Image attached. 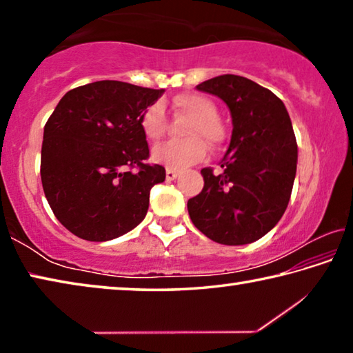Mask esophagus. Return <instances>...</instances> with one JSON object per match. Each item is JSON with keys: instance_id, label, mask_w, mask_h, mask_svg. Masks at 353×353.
<instances>
[{"instance_id": "1", "label": "esophagus", "mask_w": 353, "mask_h": 353, "mask_svg": "<svg viewBox=\"0 0 353 353\" xmlns=\"http://www.w3.org/2000/svg\"><path fill=\"white\" fill-rule=\"evenodd\" d=\"M177 176H179V171L177 170L166 168V181H174Z\"/></svg>"}]
</instances>
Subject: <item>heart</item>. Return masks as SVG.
Here are the masks:
<instances>
[{"mask_svg":"<svg viewBox=\"0 0 353 353\" xmlns=\"http://www.w3.org/2000/svg\"><path fill=\"white\" fill-rule=\"evenodd\" d=\"M176 109L193 118L187 129L188 140H170L152 149V159L166 168L181 170L201 162L205 157L207 146L216 148L224 140V126L218 119V109L212 99L199 93H181L174 98ZM143 134L149 140H159L166 130V113L163 103L149 105L140 119Z\"/></svg>","mask_w":353,"mask_h":353,"instance_id":"heart-1","label":"heart"}]
</instances>
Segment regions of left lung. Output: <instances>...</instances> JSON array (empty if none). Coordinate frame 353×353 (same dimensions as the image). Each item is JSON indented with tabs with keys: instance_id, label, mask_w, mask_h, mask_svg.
I'll return each instance as SVG.
<instances>
[{
	"instance_id": "obj_1",
	"label": "left lung",
	"mask_w": 353,
	"mask_h": 353,
	"mask_svg": "<svg viewBox=\"0 0 353 353\" xmlns=\"http://www.w3.org/2000/svg\"><path fill=\"white\" fill-rule=\"evenodd\" d=\"M196 88L224 101L234 129L221 172L201 170L204 188L188 201L190 218L219 244L254 243L274 229L290 202L297 166L290 115L282 99L248 77L223 74Z\"/></svg>"
}]
</instances>
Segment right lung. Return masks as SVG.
<instances>
[{"mask_svg": "<svg viewBox=\"0 0 353 353\" xmlns=\"http://www.w3.org/2000/svg\"><path fill=\"white\" fill-rule=\"evenodd\" d=\"M119 81L65 93L45 124L40 176L52 213L87 241H109L145 219L165 168L148 165L140 119L163 94Z\"/></svg>", "mask_w": 353, "mask_h": 353, "instance_id": "obj_1", "label": "right lung"}]
</instances>
